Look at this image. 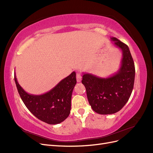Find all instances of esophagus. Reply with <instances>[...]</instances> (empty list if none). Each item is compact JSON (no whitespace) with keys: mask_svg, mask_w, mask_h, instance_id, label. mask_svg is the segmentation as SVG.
Wrapping results in <instances>:
<instances>
[{"mask_svg":"<svg viewBox=\"0 0 153 153\" xmlns=\"http://www.w3.org/2000/svg\"><path fill=\"white\" fill-rule=\"evenodd\" d=\"M76 81L78 82H80L82 80V76L79 73H77L76 75Z\"/></svg>","mask_w":153,"mask_h":153,"instance_id":"34e87169","label":"esophagus"}]
</instances>
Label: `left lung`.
I'll list each match as a JSON object with an SVG mask.
<instances>
[{"label":"left lung","mask_w":153,"mask_h":153,"mask_svg":"<svg viewBox=\"0 0 153 153\" xmlns=\"http://www.w3.org/2000/svg\"><path fill=\"white\" fill-rule=\"evenodd\" d=\"M111 40L123 53L118 71L107 78L84 73L82 80L92 110L102 115L115 114L122 109L131 96L135 81V64L129 47L116 38Z\"/></svg>","instance_id":"obj_1"}]
</instances>
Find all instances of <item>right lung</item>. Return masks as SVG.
<instances>
[{
  "label": "right lung",
  "mask_w": 153,
  "mask_h": 153,
  "mask_svg": "<svg viewBox=\"0 0 153 153\" xmlns=\"http://www.w3.org/2000/svg\"><path fill=\"white\" fill-rule=\"evenodd\" d=\"M15 81L18 93L26 107L41 121L49 124H57L69 116L72 92L76 84L75 71L50 91L41 95L30 94L25 92L18 84L15 74Z\"/></svg>",
  "instance_id": "right-lung-1"
}]
</instances>
